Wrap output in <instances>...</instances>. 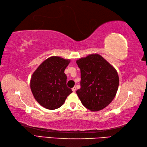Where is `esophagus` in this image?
Wrapping results in <instances>:
<instances>
[{"instance_id": "esophagus-1", "label": "esophagus", "mask_w": 147, "mask_h": 147, "mask_svg": "<svg viewBox=\"0 0 147 147\" xmlns=\"http://www.w3.org/2000/svg\"><path fill=\"white\" fill-rule=\"evenodd\" d=\"M72 90H73V92H75V91H76V87H74L73 88H72Z\"/></svg>"}]
</instances>
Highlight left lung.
Wrapping results in <instances>:
<instances>
[{
    "instance_id": "8db88e82",
    "label": "left lung",
    "mask_w": 147,
    "mask_h": 147,
    "mask_svg": "<svg viewBox=\"0 0 147 147\" xmlns=\"http://www.w3.org/2000/svg\"><path fill=\"white\" fill-rule=\"evenodd\" d=\"M81 71V88L76 94L83 105L97 111L106 107L116 96L119 85L117 71L99 54L76 60Z\"/></svg>"
}]
</instances>
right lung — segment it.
I'll return each instance as SVG.
<instances>
[{
    "label": "right lung",
    "mask_w": 147,
    "mask_h": 147,
    "mask_svg": "<svg viewBox=\"0 0 147 147\" xmlns=\"http://www.w3.org/2000/svg\"><path fill=\"white\" fill-rule=\"evenodd\" d=\"M70 60L53 56L42 62L30 79V89L34 98L43 107L55 110L64 104L73 91L66 84L64 71Z\"/></svg>",
    "instance_id": "right-lung-1"
}]
</instances>
